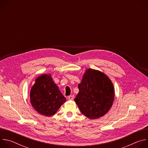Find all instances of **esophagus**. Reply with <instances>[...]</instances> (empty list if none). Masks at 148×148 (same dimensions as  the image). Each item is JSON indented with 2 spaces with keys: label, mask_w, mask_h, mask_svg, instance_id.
<instances>
[{
  "label": "esophagus",
  "mask_w": 148,
  "mask_h": 148,
  "mask_svg": "<svg viewBox=\"0 0 148 148\" xmlns=\"http://www.w3.org/2000/svg\"><path fill=\"white\" fill-rule=\"evenodd\" d=\"M68 99L69 100H73L74 99V96L73 95H70L68 97Z\"/></svg>",
  "instance_id": "obj_1"
}]
</instances>
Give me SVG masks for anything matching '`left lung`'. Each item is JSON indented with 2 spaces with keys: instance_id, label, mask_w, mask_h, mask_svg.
<instances>
[{
  "instance_id": "1",
  "label": "left lung",
  "mask_w": 148,
  "mask_h": 148,
  "mask_svg": "<svg viewBox=\"0 0 148 148\" xmlns=\"http://www.w3.org/2000/svg\"><path fill=\"white\" fill-rule=\"evenodd\" d=\"M78 89L74 101L81 113L89 119L103 116L112 107L115 90L111 80L103 73L91 69L86 70Z\"/></svg>"
}]
</instances>
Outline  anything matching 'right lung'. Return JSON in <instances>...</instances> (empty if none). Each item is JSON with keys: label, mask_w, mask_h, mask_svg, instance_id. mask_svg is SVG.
<instances>
[{"label": "right lung", "mask_w": 148, "mask_h": 148, "mask_svg": "<svg viewBox=\"0 0 148 148\" xmlns=\"http://www.w3.org/2000/svg\"><path fill=\"white\" fill-rule=\"evenodd\" d=\"M30 101L38 113L51 116L56 113L66 99L54 82L51 75L49 74H42L36 79L30 90Z\"/></svg>", "instance_id": "right-lung-1"}]
</instances>
